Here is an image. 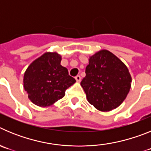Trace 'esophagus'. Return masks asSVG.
Returning a JSON list of instances; mask_svg holds the SVG:
<instances>
[{"label": "esophagus", "mask_w": 151, "mask_h": 151, "mask_svg": "<svg viewBox=\"0 0 151 151\" xmlns=\"http://www.w3.org/2000/svg\"><path fill=\"white\" fill-rule=\"evenodd\" d=\"M76 80L77 82H81V79H82V78H81V76H76Z\"/></svg>", "instance_id": "34e87169"}]
</instances>
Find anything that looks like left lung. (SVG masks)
I'll list each match as a JSON object with an SVG mask.
<instances>
[{"label":"left lung","instance_id":"obj_1","mask_svg":"<svg viewBox=\"0 0 151 151\" xmlns=\"http://www.w3.org/2000/svg\"><path fill=\"white\" fill-rule=\"evenodd\" d=\"M81 86L89 104L97 110L107 112L116 109L125 101L132 84L127 66L107 50L90 56Z\"/></svg>","mask_w":151,"mask_h":151}]
</instances>
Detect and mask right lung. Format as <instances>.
Instances as JSON below:
<instances>
[{
	"instance_id": "right-lung-1",
	"label": "right lung",
	"mask_w": 151,
	"mask_h": 151,
	"mask_svg": "<svg viewBox=\"0 0 151 151\" xmlns=\"http://www.w3.org/2000/svg\"><path fill=\"white\" fill-rule=\"evenodd\" d=\"M57 52H45L30 63L23 76V87L28 97L41 107L50 106L65 96V91L76 82Z\"/></svg>"
}]
</instances>
